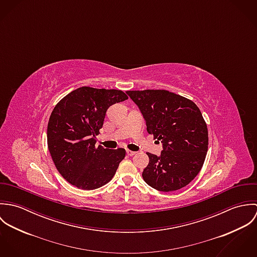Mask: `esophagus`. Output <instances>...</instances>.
Instances as JSON below:
<instances>
[{
  "label": "esophagus",
  "mask_w": 257,
  "mask_h": 257,
  "mask_svg": "<svg viewBox=\"0 0 257 257\" xmlns=\"http://www.w3.org/2000/svg\"><path fill=\"white\" fill-rule=\"evenodd\" d=\"M136 153H137V152H135V151H132V150H128V149L126 150V154L130 155V156H133V155H135Z\"/></svg>",
  "instance_id": "34e87169"
}]
</instances>
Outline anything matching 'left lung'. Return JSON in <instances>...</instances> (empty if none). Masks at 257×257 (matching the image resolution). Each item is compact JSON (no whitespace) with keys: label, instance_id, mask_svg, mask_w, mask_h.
<instances>
[{"label":"left lung","instance_id":"obj_1","mask_svg":"<svg viewBox=\"0 0 257 257\" xmlns=\"http://www.w3.org/2000/svg\"><path fill=\"white\" fill-rule=\"evenodd\" d=\"M126 93L142 111L147 133L163 145L160 156L147 152L144 180L162 192L187 186L201 171L208 151V127L201 110L193 101L166 90Z\"/></svg>","mask_w":257,"mask_h":257}]
</instances>
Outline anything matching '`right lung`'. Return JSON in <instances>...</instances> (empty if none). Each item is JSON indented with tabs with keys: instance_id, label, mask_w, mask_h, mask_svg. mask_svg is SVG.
Here are the masks:
<instances>
[{
	"instance_id": "1",
	"label": "right lung",
	"mask_w": 257,
	"mask_h": 257,
	"mask_svg": "<svg viewBox=\"0 0 257 257\" xmlns=\"http://www.w3.org/2000/svg\"><path fill=\"white\" fill-rule=\"evenodd\" d=\"M128 97L115 89L80 87L62 98L47 125V146L61 176L75 187L94 190L110 182L125 156L123 148L96 147L106 111Z\"/></svg>"
}]
</instances>
